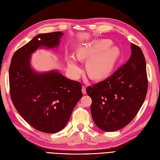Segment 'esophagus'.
Instances as JSON below:
<instances>
[{"label": "esophagus", "mask_w": 160, "mask_h": 160, "mask_svg": "<svg viewBox=\"0 0 160 160\" xmlns=\"http://www.w3.org/2000/svg\"><path fill=\"white\" fill-rule=\"evenodd\" d=\"M82 93L84 95H85L87 93L86 92V87H85V86H82Z\"/></svg>", "instance_id": "1"}]
</instances>
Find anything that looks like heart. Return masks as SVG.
<instances>
[{
    "label": "heart",
    "instance_id": "b5f03b06",
    "mask_svg": "<svg viewBox=\"0 0 160 160\" xmlns=\"http://www.w3.org/2000/svg\"><path fill=\"white\" fill-rule=\"evenodd\" d=\"M109 39L95 40L80 47L76 56L79 60H87V71L92 79H102L113 71L121 56L117 46H111ZM68 68L71 75L77 78L82 73V68L73 55L68 57Z\"/></svg>",
    "mask_w": 160,
    "mask_h": 160
}]
</instances>
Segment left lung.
<instances>
[{
	"label": "left lung",
	"mask_w": 160,
	"mask_h": 160,
	"mask_svg": "<svg viewBox=\"0 0 160 160\" xmlns=\"http://www.w3.org/2000/svg\"><path fill=\"white\" fill-rule=\"evenodd\" d=\"M131 50L125 64L86 90L92 99V119L103 131H117L128 125L145 99L148 88L145 58L139 46L131 43Z\"/></svg>",
	"instance_id": "1"
}]
</instances>
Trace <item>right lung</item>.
Segmentation results:
<instances>
[{"instance_id": "add662e5", "label": "right lung", "mask_w": 160, "mask_h": 160, "mask_svg": "<svg viewBox=\"0 0 160 160\" xmlns=\"http://www.w3.org/2000/svg\"><path fill=\"white\" fill-rule=\"evenodd\" d=\"M61 31L35 36L13 55L9 67L10 95L20 116L38 130L53 133L65 127L82 97V85L53 71L38 73L32 69L31 57L39 48L57 47Z\"/></svg>"}]
</instances>
